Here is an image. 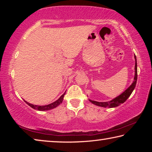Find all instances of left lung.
<instances>
[{"mask_svg":"<svg viewBox=\"0 0 152 152\" xmlns=\"http://www.w3.org/2000/svg\"><path fill=\"white\" fill-rule=\"evenodd\" d=\"M135 77H134V81L132 83V85H131L129 88L126 90L125 92H123V93L119 95V96L115 98V99H113L112 101H109V102H96L94 101H91V100L89 99V101H91L92 103L97 105V106L102 107H109V108H113L118 107L121 104L125 102L129 97L130 96V95L132 94V92L134 90L136 83H137V60H136V56H135Z\"/></svg>","mask_w":152,"mask_h":152,"instance_id":"obj_1","label":"left lung"}]
</instances>
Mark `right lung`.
Segmentation results:
<instances>
[{
	"instance_id": "right-lung-1",
	"label": "right lung",
	"mask_w": 152,
	"mask_h": 152,
	"mask_svg": "<svg viewBox=\"0 0 152 152\" xmlns=\"http://www.w3.org/2000/svg\"><path fill=\"white\" fill-rule=\"evenodd\" d=\"M66 92H64V93L61 95V96L59 98V99L57 100V101H55L54 102H52V103H51L50 104H48V105H45V106H38V105H34V104H30L29 102H26L25 101H24L26 103L30 106L31 108L36 110H50V109H52L53 108H55L56 107H58L59 104H61V102L63 101V99H64V95L66 94Z\"/></svg>"
}]
</instances>
